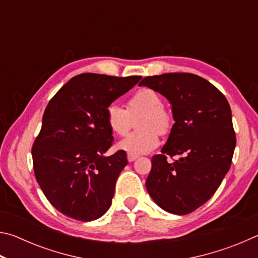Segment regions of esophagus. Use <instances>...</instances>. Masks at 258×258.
I'll use <instances>...</instances> for the list:
<instances>
[{"instance_id": "esophagus-1", "label": "esophagus", "mask_w": 258, "mask_h": 258, "mask_svg": "<svg viewBox=\"0 0 258 258\" xmlns=\"http://www.w3.org/2000/svg\"><path fill=\"white\" fill-rule=\"evenodd\" d=\"M137 158H138L137 155H132V154H128L127 155V160L130 161V163H132V161H134Z\"/></svg>"}]
</instances>
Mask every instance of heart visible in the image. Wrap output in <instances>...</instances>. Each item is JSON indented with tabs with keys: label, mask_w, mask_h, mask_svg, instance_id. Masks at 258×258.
I'll list each match as a JSON object with an SVG mask.
<instances>
[{
	"label": "heart",
	"mask_w": 258,
	"mask_h": 258,
	"mask_svg": "<svg viewBox=\"0 0 258 258\" xmlns=\"http://www.w3.org/2000/svg\"><path fill=\"white\" fill-rule=\"evenodd\" d=\"M140 116V128L118 143V148L128 154H147L158 147L159 133L167 134L172 128V115L164 107V100L157 91L143 87L126 102V109L111 103L106 109V123L113 134L124 137L132 127V118Z\"/></svg>",
	"instance_id": "heart-1"
}]
</instances>
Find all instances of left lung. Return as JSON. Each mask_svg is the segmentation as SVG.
I'll list each match as a JSON object with an SVG mask.
<instances>
[{
	"label": "left lung",
	"instance_id": "obj_1",
	"mask_svg": "<svg viewBox=\"0 0 258 258\" xmlns=\"http://www.w3.org/2000/svg\"><path fill=\"white\" fill-rule=\"evenodd\" d=\"M139 85L172 103L174 123L161 154L151 158L147 190L166 212L185 215L208 202L229 172L235 132L228 100L207 80L190 73L147 76ZM181 158L168 162V156Z\"/></svg>",
	"mask_w": 258,
	"mask_h": 258
}]
</instances>
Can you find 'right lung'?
<instances>
[{
  "label": "right lung",
  "instance_id": "add662e5",
  "mask_svg": "<svg viewBox=\"0 0 258 258\" xmlns=\"http://www.w3.org/2000/svg\"><path fill=\"white\" fill-rule=\"evenodd\" d=\"M141 78L81 74L47 103L33 143V167L43 194L63 215L89 222L110 207L127 158L124 150L102 156L113 145L106 109Z\"/></svg>",
  "mask_w": 258,
  "mask_h": 258
}]
</instances>
